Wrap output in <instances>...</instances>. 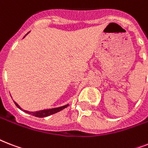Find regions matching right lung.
<instances>
[{
	"label": "right lung",
	"instance_id": "obj_1",
	"mask_svg": "<svg viewBox=\"0 0 148 148\" xmlns=\"http://www.w3.org/2000/svg\"><path fill=\"white\" fill-rule=\"evenodd\" d=\"M26 34V35H27ZM25 37V36H24ZM15 103V105L17 106V108H20L21 110V108H20V106L17 104L15 101H14ZM68 106V104H66L64 106H62V107H60V108H52V109H47V110H39V111H35V112H31V111H27V110H24L26 113L29 114L33 115V116H35V117H47V116H49V115L53 114H56V113L59 112L60 110H62L63 109H64Z\"/></svg>",
	"mask_w": 148,
	"mask_h": 148
}]
</instances>
